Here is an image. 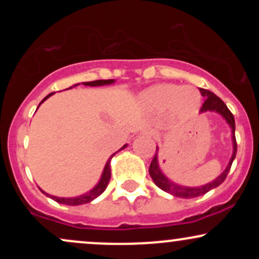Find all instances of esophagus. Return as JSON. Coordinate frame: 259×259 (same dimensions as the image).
Listing matches in <instances>:
<instances>
[{"mask_svg": "<svg viewBox=\"0 0 259 259\" xmlns=\"http://www.w3.org/2000/svg\"><path fill=\"white\" fill-rule=\"evenodd\" d=\"M147 134L148 136H152V138H156L157 135H158V133L156 132V130H153V129H150V130H146V132H145Z\"/></svg>", "mask_w": 259, "mask_h": 259, "instance_id": "esophagus-1", "label": "esophagus"}]
</instances>
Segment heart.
Instances as JSON below:
<instances>
[{"label":"heart","instance_id":"obj_1","mask_svg":"<svg viewBox=\"0 0 259 259\" xmlns=\"http://www.w3.org/2000/svg\"><path fill=\"white\" fill-rule=\"evenodd\" d=\"M145 101L152 108L168 109L173 107L178 115L189 117L197 111L200 95L192 88L167 84L150 89L145 94Z\"/></svg>","mask_w":259,"mask_h":259}]
</instances>
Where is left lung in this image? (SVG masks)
I'll return each instance as SVG.
<instances>
[{"label": "left lung", "mask_w": 259, "mask_h": 259, "mask_svg": "<svg viewBox=\"0 0 259 259\" xmlns=\"http://www.w3.org/2000/svg\"><path fill=\"white\" fill-rule=\"evenodd\" d=\"M200 92H201L202 96L206 99L204 100L203 105H202V107H201L200 112L214 111V112L221 113L223 117L225 118V120L229 123V125H230L231 130H233V135H231V138H233L234 152H233V156H231V159H230V162H229L227 169L223 171L222 175H219V177L217 178L214 181H212V183H208L207 185H203L200 187L181 186V185H178V184L173 183V181L168 180L167 178H165V175L160 171V169L158 167V159H157V152H156L152 162H151V164H150V169H148L151 178H152L153 183L156 184L159 189H162L163 191H165V192H169V194L177 196V197L194 198V197H197V196L207 194L208 191H210L212 189H214V187L221 185L223 181L225 180V178H227L229 170H230V168H231V164H233V160L235 158V156H236L237 144H236V138H235V119H234L233 113L229 111L227 105H225V103L223 102V101L219 99L217 95L213 94L212 91L206 90V89H200Z\"/></svg>", "instance_id": "8db88e82"}]
</instances>
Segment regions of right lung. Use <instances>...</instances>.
<instances>
[{
    "mask_svg": "<svg viewBox=\"0 0 259 259\" xmlns=\"http://www.w3.org/2000/svg\"><path fill=\"white\" fill-rule=\"evenodd\" d=\"M112 82H114V80H113V79H109V80H95V81L82 82V84L86 85V86H101V85L112 84ZM76 85H79V84H76ZM76 85H74L73 88H75ZM69 89H72V88H69ZM51 95H53V92H52V94L47 95V96L45 97V99H44L42 101H41V103H42L45 100L49 99V97L51 96ZM124 147H126V145H124V146L121 147L120 150H123ZM120 150H119V151H120ZM115 153H117V152H115ZM115 153H113L112 156H111V158L107 160V163H106V165H105V169H103L102 177H101L100 183L97 184V185L95 186L94 189L91 190V191H89L88 194H84V195H81V196H78V197L67 198V197H56V196H51V195L46 194V192L42 191V190H41V191H42L44 194L46 195V196H49L50 198H52V200H55L56 202H58V203H62V204H68V206H79V204L89 203V202H91L92 200H95V198H96V197H99V196H100L101 194H102L103 191H105L107 185H108L109 179H111V159H112V157L114 156Z\"/></svg>",
    "mask_w": 259,
    "mask_h": 259,
    "instance_id": "add662e5",
    "label": "right lung"
}]
</instances>
